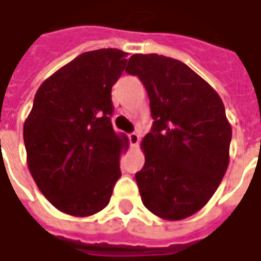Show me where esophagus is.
Masks as SVG:
<instances>
[{
    "instance_id": "esophagus-1",
    "label": "esophagus",
    "mask_w": 261,
    "mask_h": 261,
    "mask_svg": "<svg viewBox=\"0 0 261 261\" xmlns=\"http://www.w3.org/2000/svg\"><path fill=\"white\" fill-rule=\"evenodd\" d=\"M127 138H129V142H130V145L134 146V148H135V146H138V144H139V139H141V138H139V135H138L136 132L129 134V135H127Z\"/></svg>"
}]
</instances>
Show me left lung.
I'll list each match as a JSON object with an SVG mask.
<instances>
[{
	"label": "left lung",
	"instance_id": "left-lung-1",
	"mask_svg": "<svg viewBox=\"0 0 261 261\" xmlns=\"http://www.w3.org/2000/svg\"><path fill=\"white\" fill-rule=\"evenodd\" d=\"M126 72L145 87L154 123L135 178L154 215L180 221L200 211L229 164L232 129L215 90L193 69L156 54L130 56Z\"/></svg>",
	"mask_w": 261,
	"mask_h": 261
}]
</instances>
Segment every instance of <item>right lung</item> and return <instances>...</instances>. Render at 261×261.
I'll return each instance as SVG.
<instances>
[{
  "mask_svg": "<svg viewBox=\"0 0 261 261\" xmlns=\"http://www.w3.org/2000/svg\"><path fill=\"white\" fill-rule=\"evenodd\" d=\"M119 49L76 56L42 83L23 127L27 166L61 212L91 216L109 205L127 138L116 134L112 87L127 64Z\"/></svg>",
  "mask_w": 261,
  "mask_h": 261,
  "instance_id": "obj_1",
  "label": "right lung"
}]
</instances>
